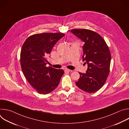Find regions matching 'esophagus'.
<instances>
[{"instance_id": "obj_1", "label": "esophagus", "mask_w": 129, "mask_h": 129, "mask_svg": "<svg viewBox=\"0 0 129 129\" xmlns=\"http://www.w3.org/2000/svg\"><path fill=\"white\" fill-rule=\"evenodd\" d=\"M70 71H71V70H70V69H65L64 70V72L65 73H68L70 72Z\"/></svg>"}]
</instances>
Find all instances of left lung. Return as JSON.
<instances>
[{
  "mask_svg": "<svg viewBox=\"0 0 129 129\" xmlns=\"http://www.w3.org/2000/svg\"><path fill=\"white\" fill-rule=\"evenodd\" d=\"M83 42V61L88 65L85 73L80 77L76 85L83 91L93 93L105 83L110 71L111 53L105 41L98 33L86 29L70 31Z\"/></svg>",
  "mask_w": 129,
  "mask_h": 129,
  "instance_id": "obj_1",
  "label": "left lung"
}]
</instances>
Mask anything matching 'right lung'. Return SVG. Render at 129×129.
Segmentation results:
<instances>
[{
	"label": "right lung",
	"instance_id": "obj_1",
	"mask_svg": "<svg viewBox=\"0 0 129 129\" xmlns=\"http://www.w3.org/2000/svg\"><path fill=\"white\" fill-rule=\"evenodd\" d=\"M65 34L42 33L29 36L23 43L20 64L25 78L40 94H48L56 89L64 74L63 69L46 67L49 54Z\"/></svg>",
	"mask_w": 129,
	"mask_h": 129
}]
</instances>
